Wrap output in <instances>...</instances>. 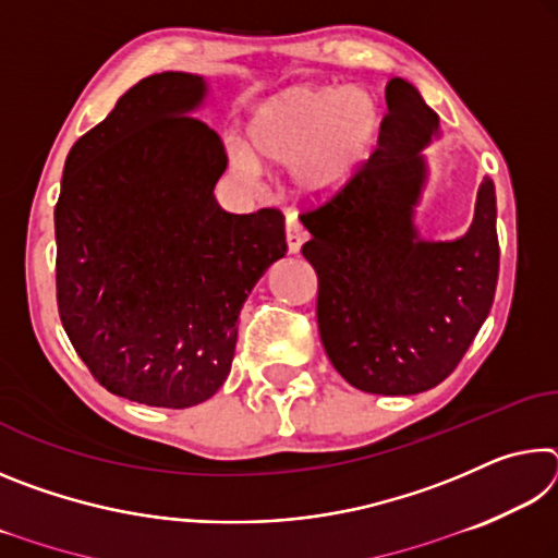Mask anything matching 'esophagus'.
I'll use <instances>...</instances> for the list:
<instances>
[{"label":"esophagus","mask_w":558,"mask_h":558,"mask_svg":"<svg viewBox=\"0 0 558 558\" xmlns=\"http://www.w3.org/2000/svg\"><path fill=\"white\" fill-rule=\"evenodd\" d=\"M286 239H288V251L290 253H300L302 243L307 241V231L302 229L298 216H292V214L286 219Z\"/></svg>","instance_id":"obj_1"}]
</instances>
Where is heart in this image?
Returning a JSON list of instances; mask_svg holds the SVG:
<instances>
[{
    "mask_svg": "<svg viewBox=\"0 0 558 558\" xmlns=\"http://www.w3.org/2000/svg\"><path fill=\"white\" fill-rule=\"evenodd\" d=\"M384 110L374 93L344 86H292L263 100L248 125V147L231 149V169L245 182L260 162L295 165L302 194L325 199L352 182L379 145Z\"/></svg>",
    "mask_w": 558,
    "mask_h": 558,
    "instance_id": "obj_1",
    "label": "heart"
}]
</instances>
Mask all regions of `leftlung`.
Segmentation results:
<instances>
[{
  "mask_svg": "<svg viewBox=\"0 0 558 558\" xmlns=\"http://www.w3.org/2000/svg\"><path fill=\"white\" fill-rule=\"evenodd\" d=\"M379 147L327 204L300 214L302 256L317 272V327L335 369L359 391L411 396L456 372L489 315L499 272L495 184L456 241L421 239L413 209L426 184L423 147L438 116L391 78Z\"/></svg>",
  "mask_w": 558,
  "mask_h": 558,
  "instance_id": "1",
  "label": "left lung"
}]
</instances>
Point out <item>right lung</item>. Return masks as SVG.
Here are the masks:
<instances>
[{
    "mask_svg": "<svg viewBox=\"0 0 558 558\" xmlns=\"http://www.w3.org/2000/svg\"><path fill=\"white\" fill-rule=\"evenodd\" d=\"M202 75H147L65 157L56 204L61 325L100 386L189 409L231 372L239 315L286 256L278 209L229 214L214 186L229 157L189 116Z\"/></svg>",
    "mask_w": 558,
    "mask_h": 558,
    "instance_id": "right-lung-1",
    "label": "right lung"
}]
</instances>
